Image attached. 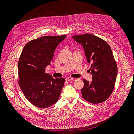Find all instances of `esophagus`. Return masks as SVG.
<instances>
[{"mask_svg": "<svg viewBox=\"0 0 134 134\" xmlns=\"http://www.w3.org/2000/svg\"><path fill=\"white\" fill-rule=\"evenodd\" d=\"M65 79H66V81H70V80H73L74 78H71V77H68V78H66Z\"/></svg>", "mask_w": 134, "mask_h": 134, "instance_id": "34e87169", "label": "esophagus"}]
</instances>
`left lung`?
<instances>
[{
	"mask_svg": "<svg viewBox=\"0 0 134 134\" xmlns=\"http://www.w3.org/2000/svg\"><path fill=\"white\" fill-rule=\"evenodd\" d=\"M83 46L87 62L91 64L92 82L83 79V98L87 102L98 104L106 100L115 88L117 66L109 44L97 36L90 34L72 36Z\"/></svg>",
	"mask_w": 134,
	"mask_h": 134,
	"instance_id": "1",
	"label": "left lung"
}]
</instances>
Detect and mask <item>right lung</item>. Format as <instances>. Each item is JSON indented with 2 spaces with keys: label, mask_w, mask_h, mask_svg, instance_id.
Returning <instances> with one entry per match:
<instances>
[{
  "label": "right lung",
  "mask_w": 134,
  "mask_h": 134,
  "mask_svg": "<svg viewBox=\"0 0 134 134\" xmlns=\"http://www.w3.org/2000/svg\"><path fill=\"white\" fill-rule=\"evenodd\" d=\"M66 35L47 36L26 43L18 61V84L24 95L35 106L45 108L59 100L65 79H54L45 73L54 52Z\"/></svg>",
  "instance_id": "obj_1"
}]
</instances>
